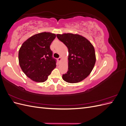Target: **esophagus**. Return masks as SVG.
Masks as SVG:
<instances>
[{"label": "esophagus", "instance_id": "1", "mask_svg": "<svg viewBox=\"0 0 126 126\" xmlns=\"http://www.w3.org/2000/svg\"><path fill=\"white\" fill-rule=\"evenodd\" d=\"M62 57H59V58H58V59H57V60H58V62H60L61 60H62Z\"/></svg>", "mask_w": 126, "mask_h": 126}]
</instances>
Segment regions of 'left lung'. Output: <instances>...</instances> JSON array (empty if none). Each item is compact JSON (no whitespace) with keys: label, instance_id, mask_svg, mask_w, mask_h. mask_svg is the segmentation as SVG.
Wrapping results in <instances>:
<instances>
[{"label":"left lung","instance_id":"obj_1","mask_svg":"<svg viewBox=\"0 0 126 126\" xmlns=\"http://www.w3.org/2000/svg\"><path fill=\"white\" fill-rule=\"evenodd\" d=\"M58 39L68 49V70L63 75V80L69 83L80 82L93 70L96 58L94 48L90 42L78 34H57Z\"/></svg>","mask_w":126,"mask_h":126}]
</instances>
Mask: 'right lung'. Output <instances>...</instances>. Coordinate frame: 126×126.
Segmentation results:
<instances>
[{"mask_svg": "<svg viewBox=\"0 0 126 126\" xmlns=\"http://www.w3.org/2000/svg\"><path fill=\"white\" fill-rule=\"evenodd\" d=\"M56 37L44 32L30 37L22 44L18 53L19 63L25 74L32 81L43 82L56 67L50 48Z\"/></svg>", "mask_w": 126, "mask_h": 126, "instance_id": "obj_1", "label": "right lung"}]
</instances>
